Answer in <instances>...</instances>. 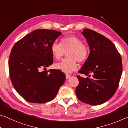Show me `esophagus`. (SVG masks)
Returning <instances> with one entry per match:
<instances>
[{"label":"esophagus","mask_w":128,"mask_h":128,"mask_svg":"<svg viewBox=\"0 0 128 128\" xmlns=\"http://www.w3.org/2000/svg\"><path fill=\"white\" fill-rule=\"evenodd\" d=\"M66 78H69L70 77V74H66Z\"/></svg>","instance_id":"esophagus-1"}]
</instances>
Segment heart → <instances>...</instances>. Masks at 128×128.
Masks as SVG:
<instances>
[{
	"label": "heart",
	"mask_w": 128,
	"mask_h": 128,
	"mask_svg": "<svg viewBox=\"0 0 128 128\" xmlns=\"http://www.w3.org/2000/svg\"><path fill=\"white\" fill-rule=\"evenodd\" d=\"M50 52L57 60H60L66 53L68 58L56 63L54 67L66 74H70L77 69V62L81 63L87 59L90 48L82 38L72 35L62 38L60 43L54 42L50 46Z\"/></svg>",
	"instance_id": "heart-1"
}]
</instances>
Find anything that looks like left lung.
<instances>
[{
  "mask_svg": "<svg viewBox=\"0 0 128 128\" xmlns=\"http://www.w3.org/2000/svg\"><path fill=\"white\" fill-rule=\"evenodd\" d=\"M90 48L88 58L79 70L92 78L78 75L76 94L82 102L98 105L108 101L116 92L122 72V59L114 44L108 38L90 29L82 32Z\"/></svg>",
  "mask_w": 128,
  "mask_h": 128,
  "instance_id": "1",
  "label": "left lung"
}]
</instances>
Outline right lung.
Returning <instances> with one entry per match:
<instances>
[{"mask_svg": "<svg viewBox=\"0 0 128 128\" xmlns=\"http://www.w3.org/2000/svg\"><path fill=\"white\" fill-rule=\"evenodd\" d=\"M61 34L54 30H34L12 48L8 60L10 79L15 90L28 102L51 101L64 82L66 74L60 70H46L53 64L50 46Z\"/></svg>", "mask_w": 128, "mask_h": 128, "instance_id": "right-lung-1", "label": "right lung"}]
</instances>
